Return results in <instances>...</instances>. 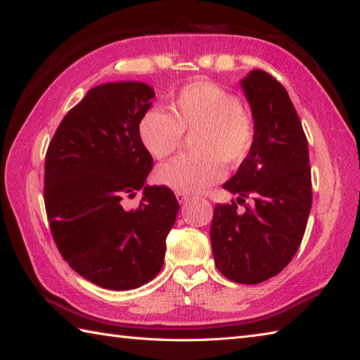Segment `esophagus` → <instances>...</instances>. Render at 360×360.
<instances>
[{
  "label": "esophagus",
  "mask_w": 360,
  "mask_h": 360,
  "mask_svg": "<svg viewBox=\"0 0 360 360\" xmlns=\"http://www.w3.org/2000/svg\"><path fill=\"white\" fill-rule=\"evenodd\" d=\"M176 200H178L179 204H184L188 201V195L182 193V192H176Z\"/></svg>",
  "instance_id": "obj_1"
}]
</instances>
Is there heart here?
I'll return each mask as SVG.
<instances>
[{
    "mask_svg": "<svg viewBox=\"0 0 360 360\" xmlns=\"http://www.w3.org/2000/svg\"><path fill=\"white\" fill-rule=\"evenodd\" d=\"M173 116L160 108L143 114L137 127L150 155L164 160L179 150L184 134L192 137L195 155L158 168L162 186L182 193H196L223 178L224 164H243L255 139L254 120L241 108L240 98L209 80L188 83L172 102Z\"/></svg>",
    "mask_w": 360,
    "mask_h": 360,
    "instance_id": "1",
    "label": "heart"
}]
</instances>
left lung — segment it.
<instances>
[{"label": "left lung", "mask_w": 360, "mask_h": 360, "mask_svg": "<svg viewBox=\"0 0 360 360\" xmlns=\"http://www.w3.org/2000/svg\"><path fill=\"white\" fill-rule=\"evenodd\" d=\"M255 139L227 192L250 205L217 204L210 240L218 271L235 283L257 285L281 272L300 246L312 204L307 136L280 83L262 70L241 82Z\"/></svg>", "instance_id": "obj_1"}]
</instances>
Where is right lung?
I'll use <instances>...</instances> for the list:
<instances>
[{"label":"right lung","mask_w":360,"mask_h":360,"mask_svg":"<svg viewBox=\"0 0 360 360\" xmlns=\"http://www.w3.org/2000/svg\"><path fill=\"white\" fill-rule=\"evenodd\" d=\"M155 89L111 82L89 89L66 114L44 162V204L60 254L72 269L111 290L136 289L164 264L179 204L165 186H147L153 158L137 127ZM143 190L137 210L121 205Z\"/></svg>","instance_id":"obj_1"}]
</instances>
